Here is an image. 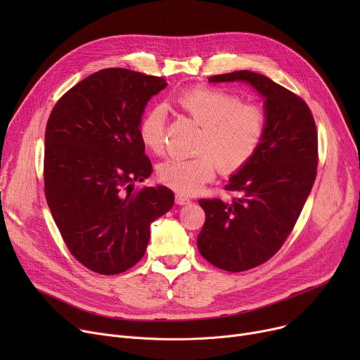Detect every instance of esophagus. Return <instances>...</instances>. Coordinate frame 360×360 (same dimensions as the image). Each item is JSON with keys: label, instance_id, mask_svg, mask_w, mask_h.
I'll return each instance as SVG.
<instances>
[{"label": "esophagus", "instance_id": "obj_1", "mask_svg": "<svg viewBox=\"0 0 360 360\" xmlns=\"http://www.w3.org/2000/svg\"><path fill=\"white\" fill-rule=\"evenodd\" d=\"M175 202H176L178 205H185V204L190 202V198H186V197H184V195H181V194H176V195H175Z\"/></svg>", "mask_w": 360, "mask_h": 360}]
</instances>
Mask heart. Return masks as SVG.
I'll return each mask as SVG.
<instances>
[{"label":"heart","instance_id":"heart-1","mask_svg":"<svg viewBox=\"0 0 360 360\" xmlns=\"http://www.w3.org/2000/svg\"><path fill=\"white\" fill-rule=\"evenodd\" d=\"M176 105L201 127L191 159H167L158 166L159 181L181 195H193L212 182L219 167L235 175L255 158L266 137L267 115L255 103H243L238 94L212 86H195L179 93ZM167 112L153 105L139 121L141 144L153 155H163Z\"/></svg>","mask_w":360,"mask_h":360}]
</instances>
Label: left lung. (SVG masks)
<instances>
[{"label": "left lung", "mask_w": 360, "mask_h": 360, "mask_svg": "<svg viewBox=\"0 0 360 360\" xmlns=\"http://www.w3.org/2000/svg\"><path fill=\"white\" fill-rule=\"evenodd\" d=\"M209 80L247 82L266 99V137L224 186L235 195L198 201L205 213L197 238L201 255L239 273L269 261L292 233L316 178L318 132L307 102L266 75L240 70Z\"/></svg>", "instance_id": "left-lung-1"}]
</instances>
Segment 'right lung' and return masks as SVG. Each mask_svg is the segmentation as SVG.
Returning a JSON list of instances; mask_svg holds the SVG:
<instances>
[{"label": "right lung", "mask_w": 360, "mask_h": 360, "mask_svg": "<svg viewBox=\"0 0 360 360\" xmlns=\"http://www.w3.org/2000/svg\"><path fill=\"white\" fill-rule=\"evenodd\" d=\"M162 77L105 68L55 103L45 131V197L71 255L94 273L134 267L150 224L172 209L166 186H144L153 172L139 137L146 103L163 90Z\"/></svg>", "instance_id": "obj_1"}]
</instances>
